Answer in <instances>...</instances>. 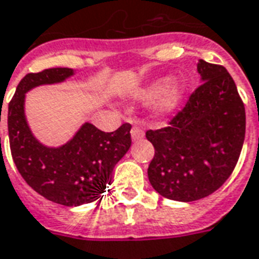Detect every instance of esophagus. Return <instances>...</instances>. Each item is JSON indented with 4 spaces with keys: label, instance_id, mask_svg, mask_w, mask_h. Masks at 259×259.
<instances>
[{
    "label": "esophagus",
    "instance_id": "obj_1",
    "mask_svg": "<svg viewBox=\"0 0 259 259\" xmlns=\"http://www.w3.org/2000/svg\"><path fill=\"white\" fill-rule=\"evenodd\" d=\"M143 135H145V132H143V130L139 127H137V125H134L131 130V137H132V141H138V139H141V138H143Z\"/></svg>",
    "mask_w": 259,
    "mask_h": 259
}]
</instances>
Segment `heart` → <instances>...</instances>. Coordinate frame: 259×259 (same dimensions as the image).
Here are the masks:
<instances>
[{
	"label": "heart",
	"mask_w": 259,
	"mask_h": 259,
	"mask_svg": "<svg viewBox=\"0 0 259 259\" xmlns=\"http://www.w3.org/2000/svg\"><path fill=\"white\" fill-rule=\"evenodd\" d=\"M184 91H186V85L180 80L169 81L168 79H158L145 89H142L138 93V97L146 101L157 100L158 112L169 113L182 101Z\"/></svg>",
	"instance_id": "heart-1"
}]
</instances>
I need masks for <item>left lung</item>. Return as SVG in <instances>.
<instances>
[{
  "label": "left lung",
  "mask_w": 259,
  "mask_h": 259,
  "mask_svg": "<svg viewBox=\"0 0 259 259\" xmlns=\"http://www.w3.org/2000/svg\"><path fill=\"white\" fill-rule=\"evenodd\" d=\"M202 83L168 127L149 130L154 146L147 176L168 199L192 202L219 190L238 164L246 134V110L223 65L198 63Z\"/></svg>",
  "instance_id": "left-lung-1"
}]
</instances>
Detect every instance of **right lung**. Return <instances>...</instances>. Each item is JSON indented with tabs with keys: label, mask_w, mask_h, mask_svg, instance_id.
Returning <instances> with one entry per match:
<instances>
[{
	"label": "right lung",
	"mask_w": 259,
	"mask_h": 259,
	"mask_svg": "<svg viewBox=\"0 0 259 259\" xmlns=\"http://www.w3.org/2000/svg\"><path fill=\"white\" fill-rule=\"evenodd\" d=\"M71 68H49L27 73L17 84L8 108L12 158L32 190L64 206H79L100 199L112 182L114 165L131 147V124L104 132L85 122L61 147H46L31 134L24 116L26 93L40 84H53L72 76ZM1 121V118H0Z\"/></svg>",
	"instance_id": "add662e5"
}]
</instances>
